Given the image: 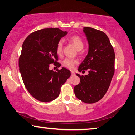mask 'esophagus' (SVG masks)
I'll use <instances>...</instances> for the list:
<instances>
[{"mask_svg":"<svg viewBox=\"0 0 135 135\" xmlns=\"http://www.w3.org/2000/svg\"><path fill=\"white\" fill-rule=\"evenodd\" d=\"M71 76H74V74H75V73H74L73 71H71Z\"/></svg>","mask_w":135,"mask_h":135,"instance_id":"esophagus-1","label":"esophagus"}]
</instances>
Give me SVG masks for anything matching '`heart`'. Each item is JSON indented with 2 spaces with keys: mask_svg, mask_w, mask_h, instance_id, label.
<instances>
[{
  "mask_svg": "<svg viewBox=\"0 0 135 135\" xmlns=\"http://www.w3.org/2000/svg\"><path fill=\"white\" fill-rule=\"evenodd\" d=\"M70 41L76 47L77 50H79V52L82 51V49L83 48V46H84V43H83V41L80 37L77 35L73 36L70 38ZM63 44L64 41L62 40H59L57 42L56 46V53L58 55H61L62 53ZM76 62V60L65 58L62 61V65L65 67L70 68V69H73L74 66Z\"/></svg>",
  "mask_w": 135,
  "mask_h": 135,
  "instance_id": "heart-1",
  "label": "heart"
}]
</instances>
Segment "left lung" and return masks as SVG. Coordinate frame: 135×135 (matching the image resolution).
I'll list each match as a JSON object with an SVG mask.
<instances>
[{
	"label": "left lung",
	"mask_w": 135,
	"mask_h": 135,
	"mask_svg": "<svg viewBox=\"0 0 135 135\" xmlns=\"http://www.w3.org/2000/svg\"><path fill=\"white\" fill-rule=\"evenodd\" d=\"M88 42V53L79 65V72L88 70V74L80 76V82L74 87L78 99L94 103L105 95L115 71V52L109 39L103 32L92 27H83Z\"/></svg>",
	"instance_id": "left-lung-1"
}]
</instances>
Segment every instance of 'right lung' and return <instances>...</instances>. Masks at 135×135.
Returning a JSON list of instances; mask_svg holds the SVG:
<instances>
[{
  "instance_id": "1",
  "label": "right lung",
  "mask_w": 135,
  "mask_h": 135,
  "mask_svg": "<svg viewBox=\"0 0 135 135\" xmlns=\"http://www.w3.org/2000/svg\"><path fill=\"white\" fill-rule=\"evenodd\" d=\"M67 33L58 28L43 29L31 33L23 42L19 70L26 88L38 101L56 99L62 85L71 76L70 71L64 67L57 71L49 69L53 63L57 68L61 67L56 62V46Z\"/></svg>"
}]
</instances>
